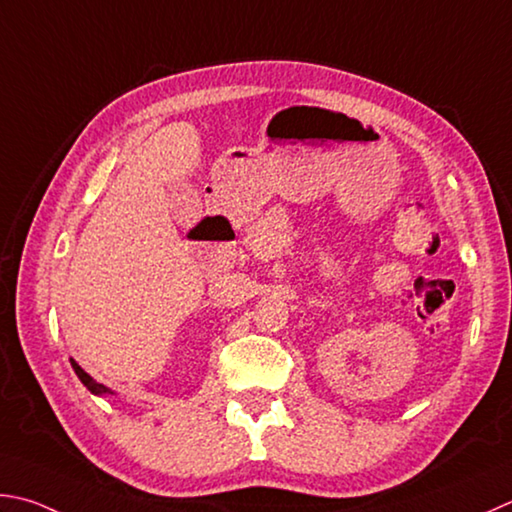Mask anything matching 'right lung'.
<instances>
[{
    "label": "right lung",
    "instance_id": "right-lung-1",
    "mask_svg": "<svg viewBox=\"0 0 512 512\" xmlns=\"http://www.w3.org/2000/svg\"><path fill=\"white\" fill-rule=\"evenodd\" d=\"M71 365H73V370H75V374H77V379H80V381L86 385V390H91L93 394H98V397H102V394H113L109 388H106V385L98 383V381L93 379V376L86 374L73 359H71Z\"/></svg>",
    "mask_w": 512,
    "mask_h": 512
}]
</instances>
